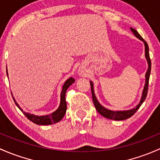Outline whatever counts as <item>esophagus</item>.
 <instances>
[{"label": "esophagus", "instance_id": "1", "mask_svg": "<svg viewBox=\"0 0 160 160\" xmlns=\"http://www.w3.org/2000/svg\"><path fill=\"white\" fill-rule=\"evenodd\" d=\"M80 74H83V73H82V72H81V73H80Z\"/></svg>", "mask_w": 160, "mask_h": 160}]
</instances>
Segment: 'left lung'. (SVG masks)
<instances>
[{
    "label": "left lung",
    "mask_w": 160,
    "mask_h": 160,
    "mask_svg": "<svg viewBox=\"0 0 160 160\" xmlns=\"http://www.w3.org/2000/svg\"><path fill=\"white\" fill-rule=\"evenodd\" d=\"M131 31L133 32V33L135 34V36L137 38L140 39L141 40H142L145 44V55H146V58H147V62H148V65H149V67H148V70L146 73V84L145 87H144L143 89V92H142V98H141L140 102L138 104L137 107L133 109H131V110H126V111H112L110 110H107V109L104 108L103 107H102L99 102L97 101V98L95 97V94H94L93 92V83L91 81L90 82V87H91V93H92V98H93V101L94 103V106H95L96 109H97V112L102 115V117H106L107 119H110V120H126V119H128L129 117H132L134 113L138 110V109L140 107V106L142 105V102H144V100H146L147 96V93H148V87H149V76H150V71H151V60L150 58H149V46H148L147 42L144 40L143 38L140 36L138 32L136 31L135 29L133 28H131Z\"/></svg>",
    "instance_id": "obj_1"
}]
</instances>
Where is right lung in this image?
<instances>
[{
  "mask_svg": "<svg viewBox=\"0 0 160 160\" xmlns=\"http://www.w3.org/2000/svg\"><path fill=\"white\" fill-rule=\"evenodd\" d=\"M75 82V80L72 77L69 78L68 80L65 82V83L63 84V90H62L61 92V100H60V104L59 108L55 112H53V113L49 114V115L47 116H41V117H39V116H35L33 114H30V113H24V115L26 116L28 120L32 121L34 123L38 124V125H50V124L56 123V122H58L59 121L61 120V119L64 117L65 113H66L67 111V102H66V99H65V94H66V92L68 89V87H70L72 83H73ZM14 100V99H13ZM15 102V100H14ZM16 105L18 106V108H20L18 104L15 102ZM20 110L23 112V110L20 108Z\"/></svg>",
  "mask_w": 160,
  "mask_h": 160,
  "instance_id": "obj_1",
  "label": "right lung"
}]
</instances>
